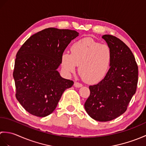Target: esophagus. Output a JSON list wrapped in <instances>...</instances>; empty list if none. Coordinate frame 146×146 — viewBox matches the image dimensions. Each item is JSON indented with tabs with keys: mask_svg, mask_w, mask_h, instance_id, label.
Returning a JSON list of instances; mask_svg holds the SVG:
<instances>
[{
	"mask_svg": "<svg viewBox=\"0 0 146 146\" xmlns=\"http://www.w3.org/2000/svg\"><path fill=\"white\" fill-rule=\"evenodd\" d=\"M74 86H75L76 88H80V87H82L83 85H82V84H81V83H80L78 82H75L74 83Z\"/></svg>",
	"mask_w": 146,
	"mask_h": 146,
	"instance_id": "obj_1",
	"label": "esophagus"
}]
</instances>
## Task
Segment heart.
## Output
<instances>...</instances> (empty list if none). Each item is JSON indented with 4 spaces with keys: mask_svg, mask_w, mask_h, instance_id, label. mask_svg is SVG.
I'll list each match as a JSON object with an SVG mask.
<instances>
[{
    "mask_svg": "<svg viewBox=\"0 0 146 146\" xmlns=\"http://www.w3.org/2000/svg\"><path fill=\"white\" fill-rule=\"evenodd\" d=\"M112 60L110 46L100 44L92 38H84L75 42L71 47V54L61 56V66L67 73H74L77 66L84 82L96 84L106 76Z\"/></svg>",
    "mask_w": 146,
    "mask_h": 146,
    "instance_id": "heart-1",
    "label": "heart"
}]
</instances>
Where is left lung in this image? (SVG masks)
I'll list each match as a JSON object with an SVG mask.
<instances>
[{
    "instance_id": "8db88e82",
    "label": "left lung",
    "mask_w": 146,
    "mask_h": 146,
    "mask_svg": "<svg viewBox=\"0 0 146 146\" xmlns=\"http://www.w3.org/2000/svg\"><path fill=\"white\" fill-rule=\"evenodd\" d=\"M102 38L110 46L112 60L105 78L89 86L90 95L84 106L92 119L107 122L126 111L137 89L138 66L131 50L120 39L109 35Z\"/></svg>"
}]
</instances>
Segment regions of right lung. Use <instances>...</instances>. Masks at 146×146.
Returning a JSON list of instances; mask_svg holds the SVG:
<instances>
[{
  "mask_svg": "<svg viewBox=\"0 0 146 146\" xmlns=\"http://www.w3.org/2000/svg\"><path fill=\"white\" fill-rule=\"evenodd\" d=\"M78 35L49 27L31 36L18 51L13 72L15 97L29 113L49 115L65 90L73 86L72 80L62 78L57 69L64 49Z\"/></svg>",
  "mask_w": 146,
  "mask_h": 146,
  "instance_id": "1",
  "label": "right lung"
}]
</instances>
